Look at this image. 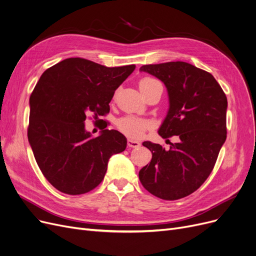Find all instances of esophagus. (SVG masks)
Returning <instances> with one entry per match:
<instances>
[{"label": "esophagus", "mask_w": 256, "mask_h": 256, "mask_svg": "<svg viewBox=\"0 0 256 256\" xmlns=\"http://www.w3.org/2000/svg\"><path fill=\"white\" fill-rule=\"evenodd\" d=\"M141 144L138 141L135 140H132V139H128V146L130 147V148H137Z\"/></svg>", "instance_id": "1"}]
</instances>
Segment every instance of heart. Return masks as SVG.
<instances>
[{
  "label": "heart",
  "instance_id": "obj_1",
  "mask_svg": "<svg viewBox=\"0 0 256 256\" xmlns=\"http://www.w3.org/2000/svg\"><path fill=\"white\" fill-rule=\"evenodd\" d=\"M158 83V80L152 78H143L140 80L139 86L144 94L148 90H150V88ZM116 126L121 132L126 134V136L134 139H138L141 138L144 132L150 126V122L148 120L143 118H139L132 115H126L119 118L116 121Z\"/></svg>",
  "mask_w": 256,
  "mask_h": 256
}]
</instances>
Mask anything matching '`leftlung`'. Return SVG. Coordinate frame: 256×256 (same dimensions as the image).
I'll return each instance as SVG.
<instances>
[{
	"label": "left lung",
	"instance_id": "obj_1",
	"mask_svg": "<svg viewBox=\"0 0 256 256\" xmlns=\"http://www.w3.org/2000/svg\"><path fill=\"white\" fill-rule=\"evenodd\" d=\"M141 72L165 84L169 110L158 135L178 136V143L143 142L152 158L139 171L145 189L164 200H176L195 192L210 172L226 140L227 98L210 72L182 62L143 65Z\"/></svg>",
	"mask_w": 256,
	"mask_h": 256
}]
</instances>
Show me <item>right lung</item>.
I'll list each match as a JSON object with an SVG mask.
<instances>
[{"label": "right lung", "instance_id": "obj_1", "mask_svg": "<svg viewBox=\"0 0 256 256\" xmlns=\"http://www.w3.org/2000/svg\"><path fill=\"white\" fill-rule=\"evenodd\" d=\"M135 68L68 58L40 76L30 96L28 139L38 167L60 192L93 190L104 180L109 158L126 150L122 134L102 128L92 137L85 120L89 113L96 121L109 113L115 90Z\"/></svg>", "mask_w": 256, "mask_h": 256}]
</instances>
